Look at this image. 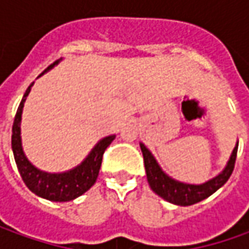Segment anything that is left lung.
Here are the masks:
<instances>
[{
    "mask_svg": "<svg viewBox=\"0 0 249 249\" xmlns=\"http://www.w3.org/2000/svg\"><path fill=\"white\" fill-rule=\"evenodd\" d=\"M141 151H142V157H144V165H145V170H147V178L151 188L158 194L159 196H162L163 199H166L172 204L181 206H188L196 204L202 199H205L209 196H212L216 190H219L220 187L225 184L226 181L229 180V177L231 176L233 170H234L235 158H237V149L238 145H235L234 151L230 157V160L227 163V166L225 167V170L216 176L215 178L206 181L204 184L199 186H194V184H184L176 181L173 178H170L166 176L160 167L157 163L155 158L152 157V154L149 152L148 149L145 148L144 144H140Z\"/></svg>",
    "mask_w": 249,
    "mask_h": 249,
    "instance_id": "left-lung-1",
    "label": "left lung"
}]
</instances>
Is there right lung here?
I'll use <instances>...</instances> for the list:
<instances>
[{"mask_svg": "<svg viewBox=\"0 0 249 249\" xmlns=\"http://www.w3.org/2000/svg\"><path fill=\"white\" fill-rule=\"evenodd\" d=\"M56 62L50 65L44 72L51 69ZM32 86H33V83L30 84V87L24 92L23 100H22L19 108L16 110L14 126H12V149H14L16 166H18V170H19L20 176L23 178L24 184L36 196H43V198L50 199V201H56V202L72 201L76 196H82L83 193L90 190L91 186L95 183V180L98 177L101 163H102L104 152H105V149L109 147V144L113 141L115 136H109V137H105L104 140H101L82 165L74 167L71 172L51 175V173H45V172L36 169L27 160V158L24 157L23 149H22V142H20L22 108H23L26 97L30 92Z\"/></svg>", "mask_w": 249, "mask_h": 249, "instance_id": "right-lung-1", "label": "right lung"}]
</instances>
